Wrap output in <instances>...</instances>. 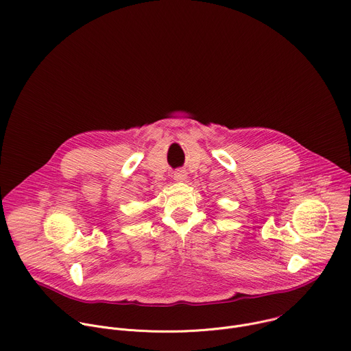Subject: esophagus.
<instances>
[{
	"instance_id": "1",
	"label": "esophagus",
	"mask_w": 351,
	"mask_h": 351,
	"mask_svg": "<svg viewBox=\"0 0 351 351\" xmlns=\"http://www.w3.org/2000/svg\"><path fill=\"white\" fill-rule=\"evenodd\" d=\"M186 178H187V173H186V171H183V169H178V171L173 172V179H175L176 182H184Z\"/></svg>"
}]
</instances>
